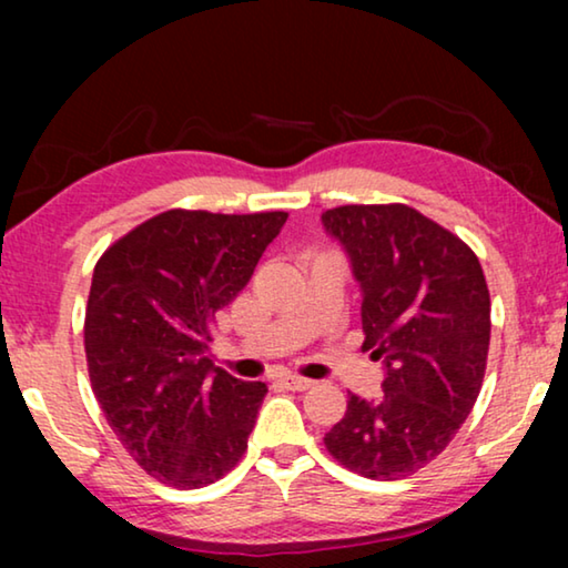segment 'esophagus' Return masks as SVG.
Returning a JSON list of instances; mask_svg holds the SVG:
<instances>
[{
    "mask_svg": "<svg viewBox=\"0 0 568 568\" xmlns=\"http://www.w3.org/2000/svg\"><path fill=\"white\" fill-rule=\"evenodd\" d=\"M282 383L290 387V390H310V387L315 385L313 379L300 377V375H282Z\"/></svg>",
    "mask_w": 568,
    "mask_h": 568,
    "instance_id": "34e87169",
    "label": "esophagus"
}]
</instances>
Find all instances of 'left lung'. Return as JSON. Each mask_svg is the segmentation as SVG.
<instances>
[{"label":"left lung","mask_w":568,"mask_h":568,"mask_svg":"<svg viewBox=\"0 0 568 568\" xmlns=\"http://www.w3.org/2000/svg\"><path fill=\"white\" fill-rule=\"evenodd\" d=\"M321 220L359 282L364 348L385 367L383 395H348L325 447L364 478H406L449 445L480 393L491 338L484 268L406 204L336 206Z\"/></svg>","instance_id":"1"}]
</instances>
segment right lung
<instances>
[{
	"label": "right lung",
	"instance_id": "right-lung-1",
	"mask_svg": "<svg viewBox=\"0 0 568 568\" xmlns=\"http://www.w3.org/2000/svg\"><path fill=\"white\" fill-rule=\"evenodd\" d=\"M286 212L170 209L100 255L84 313L92 393L129 455L162 484L235 468L268 387L209 362L212 323L251 282Z\"/></svg>",
	"mask_w": 568,
	"mask_h": 568
}]
</instances>
